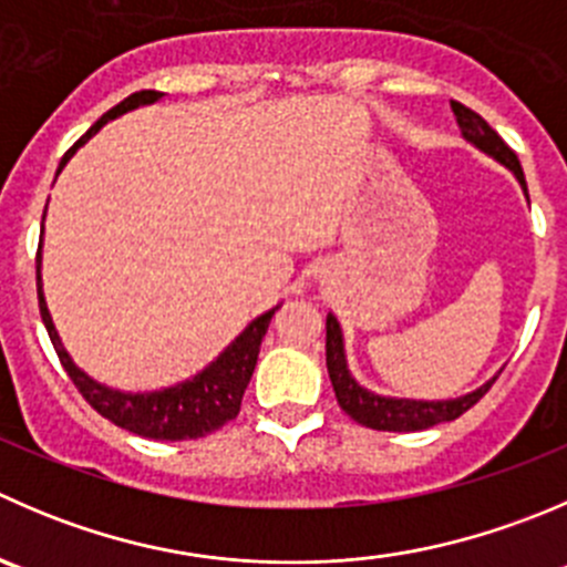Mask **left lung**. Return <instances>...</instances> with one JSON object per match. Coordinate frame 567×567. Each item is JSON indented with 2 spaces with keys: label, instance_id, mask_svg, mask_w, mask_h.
I'll list each match as a JSON object with an SVG mask.
<instances>
[{
  "label": "left lung",
  "instance_id": "left-lung-1",
  "mask_svg": "<svg viewBox=\"0 0 567 567\" xmlns=\"http://www.w3.org/2000/svg\"><path fill=\"white\" fill-rule=\"evenodd\" d=\"M454 115H457V124L463 130V135L468 137L471 144L480 146L482 152H487L491 157H496L498 163L509 168V172L518 177V183L524 185L526 179L524 172H520V161L507 144L504 137L482 118L480 113H474L465 104L452 102ZM327 368L329 379H332L334 395H338V404L346 415L354 417L357 423L368 426V430L379 432H417V430H430L435 423H446L460 417L463 412H468L482 395L491 390L487 382L482 384L480 390L468 395H460V399L452 401H412V399H384V395L371 393V390L360 388V384L351 379L349 368H346V354H343V334H340V323L334 316H327Z\"/></svg>",
  "mask_w": 567,
  "mask_h": 567
}]
</instances>
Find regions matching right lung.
Wrapping results in <instances>:
<instances>
[{"label": "right lung", "instance_id": "1", "mask_svg": "<svg viewBox=\"0 0 567 567\" xmlns=\"http://www.w3.org/2000/svg\"><path fill=\"white\" fill-rule=\"evenodd\" d=\"M163 93L161 91H137L132 96H126L124 102H118L115 107H110L85 135L80 137L82 146L93 132H99V126L107 124L115 115L126 113L132 107H141V104L157 102ZM74 146V150H76ZM74 150L65 152V157L60 161V168L65 166ZM38 307H41V318L47 323L49 340H52L54 351L60 357V365L65 368L69 379L74 382V388L80 390L82 399L93 406L102 417L113 421L121 430L132 432V435L150 437V441H196V437H205L210 432L221 430L224 423L233 421L240 412V401H244L246 384H249L251 373H255L257 354H260V343L268 332V323H271L274 310H268L266 316L255 318L249 327L240 332V338H235V343L218 357L213 365H207L199 377L188 379V382L177 384V388L157 390V393H121V390L104 388V384L93 382L87 373H82L80 368L71 362V357L65 354V349L60 346L58 332L52 327V318H49L47 301L41 293V246H38Z\"/></svg>", "mask_w": 567, "mask_h": 567}]
</instances>
